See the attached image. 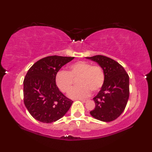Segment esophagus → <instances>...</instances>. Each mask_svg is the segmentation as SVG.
Listing matches in <instances>:
<instances>
[{
    "mask_svg": "<svg viewBox=\"0 0 152 152\" xmlns=\"http://www.w3.org/2000/svg\"><path fill=\"white\" fill-rule=\"evenodd\" d=\"M79 100L82 101V102H86L87 101V99H79Z\"/></svg>",
    "mask_w": 152,
    "mask_h": 152,
    "instance_id": "esophagus-1",
    "label": "esophagus"
}]
</instances>
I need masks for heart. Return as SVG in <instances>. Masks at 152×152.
<instances>
[{"instance_id": "b5f03b06", "label": "heart", "mask_w": 152, "mask_h": 152, "mask_svg": "<svg viewBox=\"0 0 152 152\" xmlns=\"http://www.w3.org/2000/svg\"><path fill=\"white\" fill-rule=\"evenodd\" d=\"M78 78V87L69 93L71 98H83L90 94L91 91L97 92L104 82V73L100 66L91 65L89 62L78 61L68 66L67 72L59 70L55 75V84L61 92H69L73 79Z\"/></svg>"}]
</instances>
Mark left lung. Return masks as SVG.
Wrapping results in <instances>:
<instances>
[{
  "instance_id": "1",
  "label": "left lung",
  "mask_w": 152,
  "mask_h": 152,
  "mask_svg": "<svg viewBox=\"0 0 152 152\" xmlns=\"http://www.w3.org/2000/svg\"><path fill=\"white\" fill-rule=\"evenodd\" d=\"M86 59L96 62L104 73V82L93 98L95 109L90 112L95 119L111 122L122 113L129 97V77L124 68L115 60L103 55Z\"/></svg>"
}]
</instances>
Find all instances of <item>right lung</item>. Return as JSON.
Returning a JSON list of instances; mask_svg holds the SVG:
<instances>
[{
	"label": "right lung",
	"mask_w": 152,
	"mask_h": 152,
	"mask_svg": "<svg viewBox=\"0 0 152 152\" xmlns=\"http://www.w3.org/2000/svg\"><path fill=\"white\" fill-rule=\"evenodd\" d=\"M74 57L49 56L28 70L23 81L24 104L34 119L51 123L63 117L73 101L66 97L55 84V75Z\"/></svg>",
	"instance_id": "add662e5"
}]
</instances>
